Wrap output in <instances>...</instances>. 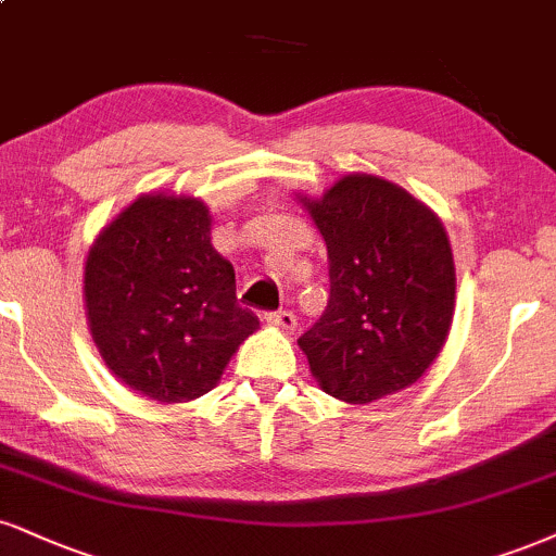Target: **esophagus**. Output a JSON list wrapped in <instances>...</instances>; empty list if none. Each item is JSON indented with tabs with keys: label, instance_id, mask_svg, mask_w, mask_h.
Masks as SVG:
<instances>
[{
	"label": "esophagus",
	"instance_id": "esophagus-1",
	"mask_svg": "<svg viewBox=\"0 0 556 556\" xmlns=\"http://www.w3.org/2000/svg\"><path fill=\"white\" fill-rule=\"evenodd\" d=\"M266 324L277 326V329H282V331H295L298 318H295V313H290V311H274V313H266Z\"/></svg>",
	"mask_w": 556,
	"mask_h": 556
}]
</instances>
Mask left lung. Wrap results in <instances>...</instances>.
I'll list each match as a JSON object with an SVG mask.
<instances>
[{
	"instance_id": "left-lung-1",
	"label": "left lung",
	"mask_w": 556,
	"mask_h": 556,
	"mask_svg": "<svg viewBox=\"0 0 556 556\" xmlns=\"http://www.w3.org/2000/svg\"><path fill=\"white\" fill-rule=\"evenodd\" d=\"M300 202L329 251V305L298 339L318 386L346 404H370L417 383L443 350L456 305L438 214L367 173Z\"/></svg>"
}]
</instances>
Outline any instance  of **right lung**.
Masks as SVG:
<instances>
[{
  "instance_id": "add662e5",
  "label": "right lung",
  "mask_w": 556,
  "mask_h": 556,
  "mask_svg": "<svg viewBox=\"0 0 556 556\" xmlns=\"http://www.w3.org/2000/svg\"><path fill=\"white\" fill-rule=\"evenodd\" d=\"M202 199L142 193L100 230L85 261V307L109 370L160 404L210 393L258 318L212 249Z\"/></svg>"
}]
</instances>
